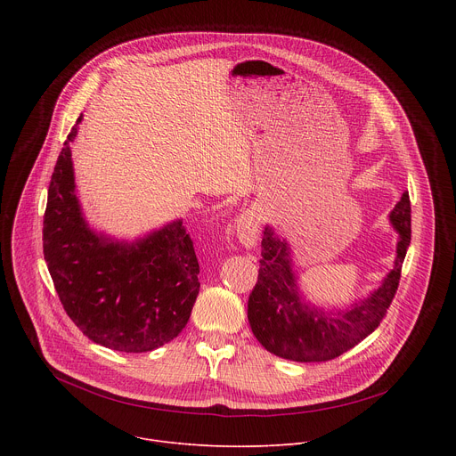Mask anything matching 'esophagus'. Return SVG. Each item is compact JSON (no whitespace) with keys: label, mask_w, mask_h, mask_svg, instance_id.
I'll return each mask as SVG.
<instances>
[{"label":"esophagus","mask_w":456,"mask_h":456,"mask_svg":"<svg viewBox=\"0 0 456 456\" xmlns=\"http://www.w3.org/2000/svg\"><path fill=\"white\" fill-rule=\"evenodd\" d=\"M236 236L240 240V243L247 248L256 247L257 243V236H259V216L256 211L247 209L243 211L238 220H236Z\"/></svg>","instance_id":"34e87169"}]
</instances>
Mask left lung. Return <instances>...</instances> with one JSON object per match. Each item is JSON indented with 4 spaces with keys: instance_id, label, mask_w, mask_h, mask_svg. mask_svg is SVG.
Returning <instances> with one entry per match:
<instances>
[{
    "instance_id": "left-lung-1",
    "label": "left lung",
    "mask_w": 456,
    "mask_h": 456,
    "mask_svg": "<svg viewBox=\"0 0 456 456\" xmlns=\"http://www.w3.org/2000/svg\"><path fill=\"white\" fill-rule=\"evenodd\" d=\"M389 222L399 232L395 267L368 297L338 314L324 312L301 299L289 243L276 236L271 227H265L257 281L247 303L252 334L265 350L289 361L322 362L348 352L379 327L395 297L411 241L408 192L389 213Z\"/></svg>"
}]
</instances>
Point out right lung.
<instances>
[{
	"instance_id": "obj_1",
	"label": "right lung",
	"mask_w": 456,
	"mask_h": 456,
	"mask_svg": "<svg viewBox=\"0 0 456 456\" xmlns=\"http://www.w3.org/2000/svg\"><path fill=\"white\" fill-rule=\"evenodd\" d=\"M57 157L43 218V254L62 308L94 343L141 354L173 341L187 324L200 265L182 220L127 243L97 234L76 194L70 144Z\"/></svg>"
}]
</instances>
